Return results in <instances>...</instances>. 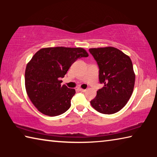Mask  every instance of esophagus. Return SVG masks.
I'll return each mask as SVG.
<instances>
[{"instance_id": "esophagus-1", "label": "esophagus", "mask_w": 157, "mask_h": 157, "mask_svg": "<svg viewBox=\"0 0 157 157\" xmlns=\"http://www.w3.org/2000/svg\"><path fill=\"white\" fill-rule=\"evenodd\" d=\"M78 90H79V91H82V92H85V91H86V89H82V88H79Z\"/></svg>"}]
</instances>
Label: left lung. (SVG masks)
<instances>
[{"label":"left lung","mask_w":157,"mask_h":157,"mask_svg":"<svg viewBox=\"0 0 157 157\" xmlns=\"http://www.w3.org/2000/svg\"><path fill=\"white\" fill-rule=\"evenodd\" d=\"M99 66V80L104 86L91 105L98 112L113 114L123 109L134 91L135 73L130 57L114 47L90 48Z\"/></svg>","instance_id":"8db88e82"}]
</instances>
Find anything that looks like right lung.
<instances>
[{"instance_id":"obj_1","label":"right lung","mask_w":157,"mask_h":157,"mask_svg":"<svg viewBox=\"0 0 157 157\" xmlns=\"http://www.w3.org/2000/svg\"><path fill=\"white\" fill-rule=\"evenodd\" d=\"M88 52L82 48H44L27 63L25 86L29 98L37 110L44 115L59 116L71 107L74 89L61 85L69 68Z\"/></svg>"}]
</instances>
